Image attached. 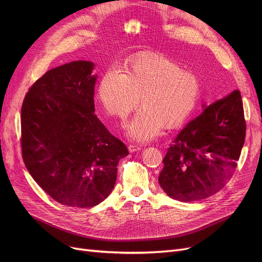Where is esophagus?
Masks as SVG:
<instances>
[{
	"label": "esophagus",
	"mask_w": 262,
	"mask_h": 262,
	"mask_svg": "<svg viewBox=\"0 0 262 262\" xmlns=\"http://www.w3.org/2000/svg\"><path fill=\"white\" fill-rule=\"evenodd\" d=\"M127 147H128L129 153H134V152H137V150L141 149V147L139 145H135V144H129Z\"/></svg>",
	"instance_id": "1"
}]
</instances>
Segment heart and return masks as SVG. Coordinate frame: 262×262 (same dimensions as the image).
Instances as JSON below:
<instances>
[{
    "label": "heart",
    "instance_id": "heart-1",
    "mask_svg": "<svg viewBox=\"0 0 262 262\" xmlns=\"http://www.w3.org/2000/svg\"><path fill=\"white\" fill-rule=\"evenodd\" d=\"M200 78L172 60L150 55L128 62L125 73L108 69L100 79L98 98L106 115L125 120L140 104L143 107L127 124V135L149 141L162 127L175 128L189 118L199 102Z\"/></svg>",
    "mask_w": 262,
    "mask_h": 262
}]
</instances>
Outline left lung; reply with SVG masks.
<instances>
[{"label":"left lung","mask_w":262,"mask_h":262,"mask_svg":"<svg viewBox=\"0 0 262 262\" xmlns=\"http://www.w3.org/2000/svg\"><path fill=\"white\" fill-rule=\"evenodd\" d=\"M177 135L158 182L174 200L193 202L221 190L237 168L246 124L239 90L209 106Z\"/></svg>","instance_id":"obj_1"}]
</instances>
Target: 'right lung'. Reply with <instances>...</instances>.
Returning a JSON list of instances; mask_svg holds the SVG:
<instances>
[{
	"label": "right lung",
	"instance_id": "right-lung-1",
	"mask_svg": "<svg viewBox=\"0 0 262 262\" xmlns=\"http://www.w3.org/2000/svg\"><path fill=\"white\" fill-rule=\"evenodd\" d=\"M94 63L78 60L48 71L21 108L26 169L47 193L70 207L90 208L115 187L126 145L94 114Z\"/></svg>",
	"mask_w": 262,
	"mask_h": 262
}]
</instances>
